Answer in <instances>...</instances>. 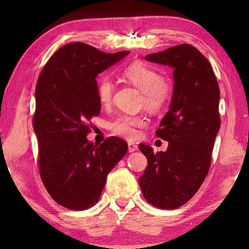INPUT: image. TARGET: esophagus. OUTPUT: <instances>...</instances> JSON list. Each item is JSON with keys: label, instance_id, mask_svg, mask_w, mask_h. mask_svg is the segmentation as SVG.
Here are the masks:
<instances>
[{"label": "esophagus", "instance_id": "esophagus-1", "mask_svg": "<svg viewBox=\"0 0 249 249\" xmlns=\"http://www.w3.org/2000/svg\"><path fill=\"white\" fill-rule=\"evenodd\" d=\"M138 149V146L136 144H134V142H128V151L129 153H134V151H136Z\"/></svg>", "mask_w": 249, "mask_h": 249}]
</instances>
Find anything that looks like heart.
I'll return each mask as SVG.
<instances>
[{"label":"heart","instance_id":"1","mask_svg":"<svg viewBox=\"0 0 249 249\" xmlns=\"http://www.w3.org/2000/svg\"><path fill=\"white\" fill-rule=\"evenodd\" d=\"M123 78L142 91V103L149 111L157 112L168 102L171 94V86L168 79L159 75L157 71L144 62L136 61L124 70ZM115 86L109 78H103L98 84V96L103 105L111 103ZM145 124L141 116L121 115L108 125L113 134L124 138H134L137 127Z\"/></svg>","mask_w":249,"mask_h":249}]
</instances>
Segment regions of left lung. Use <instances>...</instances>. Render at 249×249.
<instances>
[{
  "instance_id": "8db88e82",
  "label": "left lung",
  "mask_w": 249,
  "mask_h": 249,
  "mask_svg": "<svg viewBox=\"0 0 249 249\" xmlns=\"http://www.w3.org/2000/svg\"><path fill=\"white\" fill-rule=\"evenodd\" d=\"M145 59L174 69V92L169 111L156 130L169 145L157 154L140 145L148 165L138 181L150 204L177 209L196 195L209 172L221 126L220 89L208 59L191 45L174 46Z\"/></svg>"
}]
</instances>
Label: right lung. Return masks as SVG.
Listing matches in <instances>:
<instances>
[{"instance_id": "add662e5", "label": "right lung", "mask_w": 249, "mask_h": 249, "mask_svg": "<svg viewBox=\"0 0 249 249\" xmlns=\"http://www.w3.org/2000/svg\"><path fill=\"white\" fill-rule=\"evenodd\" d=\"M128 53H107L71 43L59 48L40 72L33 121L40 177L50 196L67 209L93 206L108 172L127 151L119 137L94 145L87 135L88 122L101 111L96 77Z\"/></svg>"}]
</instances>
